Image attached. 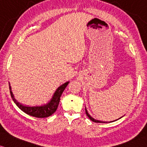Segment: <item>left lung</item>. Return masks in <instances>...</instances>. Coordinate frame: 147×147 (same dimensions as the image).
I'll return each instance as SVG.
<instances>
[{
  "label": "left lung",
  "instance_id": "1",
  "mask_svg": "<svg viewBox=\"0 0 147 147\" xmlns=\"http://www.w3.org/2000/svg\"><path fill=\"white\" fill-rule=\"evenodd\" d=\"M86 114H87V116H88V118H89L92 121H93V122H95V123H112V122H114V121H118V119H120V118H121L123 117V116H121V117H120L119 118H118V119L115 120V121H109V122H106V121H98V120H96V119H95V118H94L92 117V116H90V115L89 113H88V110H87V109H86Z\"/></svg>",
  "mask_w": 147,
  "mask_h": 147
}]
</instances>
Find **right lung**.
<instances>
[{"label":"right lung","instance_id":"obj_1","mask_svg":"<svg viewBox=\"0 0 147 147\" xmlns=\"http://www.w3.org/2000/svg\"><path fill=\"white\" fill-rule=\"evenodd\" d=\"M69 81L64 83L62 85L57 88L55 92L53 95L52 98L51 100L47 103L42 104L41 105H36V106H29V105H24L23 104L19 102L18 100L14 98L11 90V87L9 84V90L10 93H11V96L13 102H15L16 105L20 108L22 112L26 113V114L30 115V116H34L36 118H46L49 117L52 115L53 113L55 112L57 109L58 105L59 103L60 97L62 94L63 90L66 86H68Z\"/></svg>","mask_w":147,"mask_h":147}]
</instances>
